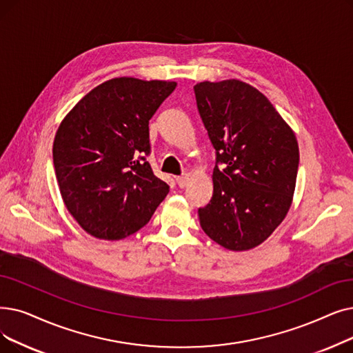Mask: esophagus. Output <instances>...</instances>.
Here are the masks:
<instances>
[{"mask_svg":"<svg viewBox=\"0 0 353 353\" xmlns=\"http://www.w3.org/2000/svg\"><path fill=\"white\" fill-rule=\"evenodd\" d=\"M189 180H190V177L188 176V174H185V176H180V177H177L176 179V181H177V185H179V188H186L188 186V183H189Z\"/></svg>","mask_w":353,"mask_h":353,"instance_id":"1","label":"esophagus"}]
</instances>
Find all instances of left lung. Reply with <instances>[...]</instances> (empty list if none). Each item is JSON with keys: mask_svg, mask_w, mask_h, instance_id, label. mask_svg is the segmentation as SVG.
Masks as SVG:
<instances>
[{"mask_svg": "<svg viewBox=\"0 0 353 353\" xmlns=\"http://www.w3.org/2000/svg\"><path fill=\"white\" fill-rule=\"evenodd\" d=\"M194 95L216 150L213 194L197 210L199 221L221 247L252 250L275 231L293 203L300 157L296 134L250 83L206 81L194 85Z\"/></svg>", "mask_w": 353, "mask_h": 353, "instance_id": "1", "label": "left lung"}]
</instances>
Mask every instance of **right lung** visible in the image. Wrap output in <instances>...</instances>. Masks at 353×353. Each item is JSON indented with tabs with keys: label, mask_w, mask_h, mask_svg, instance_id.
Returning a JSON list of instances; mask_svg holds the SVG:
<instances>
[{
	"label": "right lung",
	"mask_w": 353,
	"mask_h": 353,
	"mask_svg": "<svg viewBox=\"0 0 353 353\" xmlns=\"http://www.w3.org/2000/svg\"><path fill=\"white\" fill-rule=\"evenodd\" d=\"M176 82L110 79L92 89L60 122L53 163L60 194L83 231L124 239L147 225L168 193L152 173L148 121Z\"/></svg>",
	"instance_id": "add662e5"
}]
</instances>
